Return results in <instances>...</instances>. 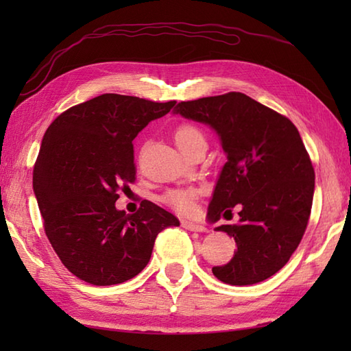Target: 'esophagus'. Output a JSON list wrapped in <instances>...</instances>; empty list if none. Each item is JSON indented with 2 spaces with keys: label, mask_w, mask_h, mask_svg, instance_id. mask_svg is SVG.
Instances as JSON below:
<instances>
[{
  "label": "esophagus",
  "mask_w": 351,
  "mask_h": 351,
  "mask_svg": "<svg viewBox=\"0 0 351 351\" xmlns=\"http://www.w3.org/2000/svg\"><path fill=\"white\" fill-rule=\"evenodd\" d=\"M182 226L189 230H193V232H208V228L204 225H199V223H193V221H182Z\"/></svg>",
  "instance_id": "obj_1"
}]
</instances>
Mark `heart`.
Here are the masks:
<instances>
[{
	"label": "heart",
	"mask_w": 351,
	"mask_h": 351,
	"mask_svg": "<svg viewBox=\"0 0 351 351\" xmlns=\"http://www.w3.org/2000/svg\"><path fill=\"white\" fill-rule=\"evenodd\" d=\"M202 137H204V134L200 132L196 126H191V125H182L175 132V141L181 151L187 146H190L195 140L202 138ZM195 196H196V191L190 190V189L169 190L166 195L162 196V202L167 204L171 208H175L176 211L185 214V213H190L193 210Z\"/></svg>",
	"instance_id": "heart-1"
}]
</instances>
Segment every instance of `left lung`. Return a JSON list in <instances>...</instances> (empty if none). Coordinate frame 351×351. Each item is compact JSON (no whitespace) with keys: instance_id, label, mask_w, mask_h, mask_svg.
<instances>
[{"instance_id":"left-lung-1","label":"left lung","mask_w":351,"mask_h":351,"mask_svg":"<svg viewBox=\"0 0 351 351\" xmlns=\"http://www.w3.org/2000/svg\"><path fill=\"white\" fill-rule=\"evenodd\" d=\"M217 134L226 162L215 182L206 217L234 225L215 230L237 243L234 258L213 274L229 285H253L288 263L306 229L315 173L294 123L240 92L180 102L173 110Z\"/></svg>"}]
</instances>
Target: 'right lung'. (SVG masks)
<instances>
[{"label":"right lung","instance_id":"1","mask_svg":"<svg viewBox=\"0 0 351 351\" xmlns=\"http://www.w3.org/2000/svg\"><path fill=\"white\" fill-rule=\"evenodd\" d=\"M175 104L104 93L66 110L45 132L34 196L52 249L81 280L107 287L132 279L151 259L156 235L180 226L149 200L136 214L116 208L119 191L136 180L132 140Z\"/></svg>","mask_w":351,"mask_h":351}]
</instances>
